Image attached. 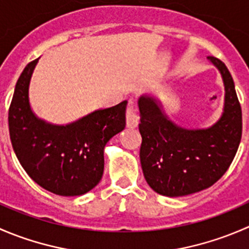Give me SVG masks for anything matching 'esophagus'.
<instances>
[{
  "mask_svg": "<svg viewBox=\"0 0 249 249\" xmlns=\"http://www.w3.org/2000/svg\"><path fill=\"white\" fill-rule=\"evenodd\" d=\"M140 123L139 115L136 114V109L134 107V102L129 101L126 108V126L127 127H136Z\"/></svg>",
  "mask_w": 249,
  "mask_h": 249,
  "instance_id": "34e87169",
  "label": "esophagus"
}]
</instances>
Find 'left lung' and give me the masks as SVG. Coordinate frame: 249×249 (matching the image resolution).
Returning <instances> with one entry per match:
<instances>
[{"label": "left lung", "mask_w": 249, "mask_h": 249, "mask_svg": "<svg viewBox=\"0 0 249 249\" xmlns=\"http://www.w3.org/2000/svg\"><path fill=\"white\" fill-rule=\"evenodd\" d=\"M224 83V108L207 129L178 126L152 95L139 99L142 136L141 166L154 192L177 197L194 194L214 184L229 169L242 136V110L235 84L223 61L208 56Z\"/></svg>", "instance_id": "8db88e82"}]
</instances>
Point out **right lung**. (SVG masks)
<instances>
[{
  "instance_id": "1",
  "label": "right lung",
  "mask_w": 249,
  "mask_h": 249,
  "mask_svg": "<svg viewBox=\"0 0 249 249\" xmlns=\"http://www.w3.org/2000/svg\"><path fill=\"white\" fill-rule=\"evenodd\" d=\"M38 59L27 64L14 89L8 112L12 145L25 171L42 188L61 196L83 195L101 180L105 145L124 130L127 102L66 125L48 123L35 114L29 100Z\"/></svg>"
}]
</instances>
